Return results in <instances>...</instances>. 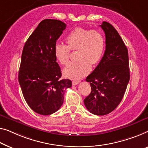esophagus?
Returning <instances> with one entry per match:
<instances>
[{
    "mask_svg": "<svg viewBox=\"0 0 148 148\" xmlns=\"http://www.w3.org/2000/svg\"><path fill=\"white\" fill-rule=\"evenodd\" d=\"M79 83H80V81H79V80H74V81H72V85H73V86H76L77 84H78Z\"/></svg>",
    "mask_w": 148,
    "mask_h": 148,
    "instance_id": "34e87169",
    "label": "esophagus"
}]
</instances>
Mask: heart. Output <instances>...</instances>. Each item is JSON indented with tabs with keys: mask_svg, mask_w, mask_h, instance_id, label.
I'll return each instance as SVG.
<instances>
[{
	"mask_svg": "<svg viewBox=\"0 0 148 148\" xmlns=\"http://www.w3.org/2000/svg\"><path fill=\"white\" fill-rule=\"evenodd\" d=\"M67 45L56 43L54 55L62 65L66 64L69 60L70 50H76V61L71 62L63 70L64 75L70 79H79L88 74L91 64L100 61L105 49V37L98 30H90L77 27L66 37Z\"/></svg>",
	"mask_w": 148,
	"mask_h": 148,
	"instance_id": "b5f03b06",
	"label": "heart"
}]
</instances>
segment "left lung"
<instances>
[{
  "instance_id": "8db88e82",
  "label": "left lung",
  "mask_w": 148,
  "mask_h": 148,
  "mask_svg": "<svg viewBox=\"0 0 148 148\" xmlns=\"http://www.w3.org/2000/svg\"><path fill=\"white\" fill-rule=\"evenodd\" d=\"M100 26L105 33L106 50L100 63L86 79L92 91L84 102L90 113L103 116L122 101L130 75L128 51L120 34L107 22Z\"/></svg>"
}]
</instances>
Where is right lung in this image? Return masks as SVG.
<instances>
[{
  "label": "right lung",
  "instance_id": "add662e5",
  "mask_svg": "<svg viewBox=\"0 0 148 148\" xmlns=\"http://www.w3.org/2000/svg\"><path fill=\"white\" fill-rule=\"evenodd\" d=\"M66 25L58 20L39 23L24 46L18 82L26 103L33 111L50 115L60 109L72 81L60 80V68L54 55L56 40Z\"/></svg>",
  "mask_w": 148,
  "mask_h": 148
}]
</instances>
